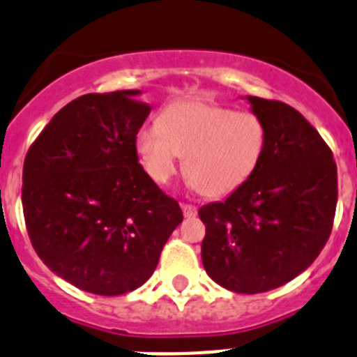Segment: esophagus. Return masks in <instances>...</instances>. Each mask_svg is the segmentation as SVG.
Wrapping results in <instances>:
<instances>
[{
    "instance_id": "obj_1",
    "label": "esophagus",
    "mask_w": 357,
    "mask_h": 357,
    "mask_svg": "<svg viewBox=\"0 0 357 357\" xmlns=\"http://www.w3.org/2000/svg\"><path fill=\"white\" fill-rule=\"evenodd\" d=\"M182 212H184L185 218H195L198 214V208L191 204H182Z\"/></svg>"
}]
</instances>
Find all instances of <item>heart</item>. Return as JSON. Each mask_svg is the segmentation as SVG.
I'll list each match as a JSON object with an SVG mask.
<instances>
[{"label": "heart", "instance_id": "heart-1", "mask_svg": "<svg viewBox=\"0 0 357 357\" xmlns=\"http://www.w3.org/2000/svg\"><path fill=\"white\" fill-rule=\"evenodd\" d=\"M267 143L264 120L207 100L173 102L159 123L143 126L134 146L146 175L166 185L184 157L188 184L208 198L237 191L260 165Z\"/></svg>", "mask_w": 357, "mask_h": 357}]
</instances>
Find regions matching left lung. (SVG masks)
Segmentation results:
<instances>
[{
    "label": "left lung",
    "instance_id": "8db88e82",
    "mask_svg": "<svg viewBox=\"0 0 357 357\" xmlns=\"http://www.w3.org/2000/svg\"><path fill=\"white\" fill-rule=\"evenodd\" d=\"M246 100L267 129L260 165L227 200L198 214L208 276L231 292L260 294L319 257L331 235L338 181L333 152L299 111L280 100Z\"/></svg>",
    "mask_w": 357,
    "mask_h": 357
}]
</instances>
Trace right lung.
<instances>
[{
	"mask_svg": "<svg viewBox=\"0 0 357 357\" xmlns=\"http://www.w3.org/2000/svg\"><path fill=\"white\" fill-rule=\"evenodd\" d=\"M139 90L88 93L61 107L29 146L22 211L45 266L84 292L122 296L155 271L181 207L138 162L150 113Z\"/></svg>",
	"mask_w": 357,
	"mask_h": 357,
	"instance_id": "add662e5",
	"label": "right lung"
}]
</instances>
